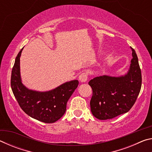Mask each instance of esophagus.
Returning a JSON list of instances; mask_svg holds the SVG:
<instances>
[{"label":"esophagus","mask_w":152,"mask_h":152,"mask_svg":"<svg viewBox=\"0 0 152 152\" xmlns=\"http://www.w3.org/2000/svg\"><path fill=\"white\" fill-rule=\"evenodd\" d=\"M78 78L81 82H86L87 81V79H88V75H87L86 73H82Z\"/></svg>","instance_id":"1"}]
</instances>
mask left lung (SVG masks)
Segmentation results:
<instances>
[{
  "instance_id": "left-lung-1",
  "label": "left lung",
  "mask_w": 152,
  "mask_h": 152,
  "mask_svg": "<svg viewBox=\"0 0 152 152\" xmlns=\"http://www.w3.org/2000/svg\"><path fill=\"white\" fill-rule=\"evenodd\" d=\"M127 73L119 77L103 75L89 81L92 89L90 104L94 116L100 120L113 119L127 113L137 100L141 87V73L135 51Z\"/></svg>"
}]
</instances>
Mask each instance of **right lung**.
<instances>
[{"label":"right lung","mask_w":152,"mask_h":152,"mask_svg":"<svg viewBox=\"0 0 152 152\" xmlns=\"http://www.w3.org/2000/svg\"><path fill=\"white\" fill-rule=\"evenodd\" d=\"M23 49L15 59L11 73V85L15 99L22 110L33 119L46 123L57 121L65 113L67 102L79 82L77 80L66 82L45 92L27 88L20 78V57Z\"/></svg>","instance_id":"1"}]
</instances>
